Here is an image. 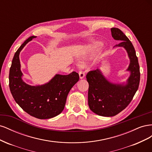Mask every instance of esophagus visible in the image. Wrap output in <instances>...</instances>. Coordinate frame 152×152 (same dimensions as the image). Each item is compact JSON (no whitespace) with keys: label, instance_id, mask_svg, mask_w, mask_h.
Returning a JSON list of instances; mask_svg holds the SVG:
<instances>
[{"label":"esophagus","instance_id":"obj_1","mask_svg":"<svg viewBox=\"0 0 152 152\" xmlns=\"http://www.w3.org/2000/svg\"><path fill=\"white\" fill-rule=\"evenodd\" d=\"M79 77L80 79H82L85 77V73L82 71H80L79 72Z\"/></svg>","mask_w":152,"mask_h":152}]
</instances>
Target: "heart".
I'll list each match as a JSON object with an SVG mask.
<instances>
[{
  "instance_id": "1",
  "label": "heart",
  "mask_w": 152,
  "mask_h": 152,
  "mask_svg": "<svg viewBox=\"0 0 152 152\" xmlns=\"http://www.w3.org/2000/svg\"><path fill=\"white\" fill-rule=\"evenodd\" d=\"M103 45V44L100 42H96L93 45V49H97L99 48H101Z\"/></svg>"
}]
</instances>
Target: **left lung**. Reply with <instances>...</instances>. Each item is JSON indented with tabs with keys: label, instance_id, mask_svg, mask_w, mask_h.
Here are the masks:
<instances>
[{
	"label": "left lung",
	"instance_id": "obj_1",
	"mask_svg": "<svg viewBox=\"0 0 152 152\" xmlns=\"http://www.w3.org/2000/svg\"><path fill=\"white\" fill-rule=\"evenodd\" d=\"M111 32L115 40L121 41L114 47H122L127 53L130 63L127 71L130 72V75L126 83L115 84L108 80L99 69L87 73L89 108L103 117L115 116L125 109L138 89L140 80L138 59L132 44L120 29L112 28Z\"/></svg>",
	"mask_w": 152,
	"mask_h": 152
}]
</instances>
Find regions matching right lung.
<instances>
[{"mask_svg": "<svg viewBox=\"0 0 152 152\" xmlns=\"http://www.w3.org/2000/svg\"><path fill=\"white\" fill-rule=\"evenodd\" d=\"M37 37L31 36L17 50L10 70V88L18 105L35 118L48 119L60 114L65 108L67 96L72 87L79 81L78 73L67 75L56 74L48 83L30 86L23 80L20 53L26 44Z\"/></svg>", "mask_w": 152, "mask_h": 152, "instance_id": "obj_1", "label": "right lung"}]
</instances>
